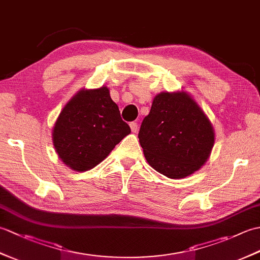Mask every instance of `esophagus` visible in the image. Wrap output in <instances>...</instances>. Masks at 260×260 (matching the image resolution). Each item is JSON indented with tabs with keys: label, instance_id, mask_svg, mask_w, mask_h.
Segmentation results:
<instances>
[{
	"label": "esophagus",
	"instance_id": "34e87169",
	"mask_svg": "<svg viewBox=\"0 0 260 260\" xmlns=\"http://www.w3.org/2000/svg\"><path fill=\"white\" fill-rule=\"evenodd\" d=\"M129 127H131V131L133 132V133H136V132L139 131V125H137V123H135V121H132V123L129 124Z\"/></svg>",
	"mask_w": 260,
	"mask_h": 260
}]
</instances>
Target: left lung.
I'll return each mask as SVG.
<instances>
[{
    "label": "left lung",
    "mask_w": 260,
    "mask_h": 260,
    "mask_svg": "<svg viewBox=\"0 0 260 260\" xmlns=\"http://www.w3.org/2000/svg\"><path fill=\"white\" fill-rule=\"evenodd\" d=\"M139 139L146 161L170 179H183L207 162L214 144L210 120L184 91L161 92L143 119Z\"/></svg>",
    "instance_id": "obj_1"
}]
</instances>
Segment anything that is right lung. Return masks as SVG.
I'll return each mask as SVG.
<instances>
[{"mask_svg":"<svg viewBox=\"0 0 260 260\" xmlns=\"http://www.w3.org/2000/svg\"><path fill=\"white\" fill-rule=\"evenodd\" d=\"M131 133L107 87L82 89L70 99L53 126L52 141L61 161L84 172L101 163Z\"/></svg>","mask_w":260,"mask_h":260,"instance_id":"1","label":"right lung"}]
</instances>
